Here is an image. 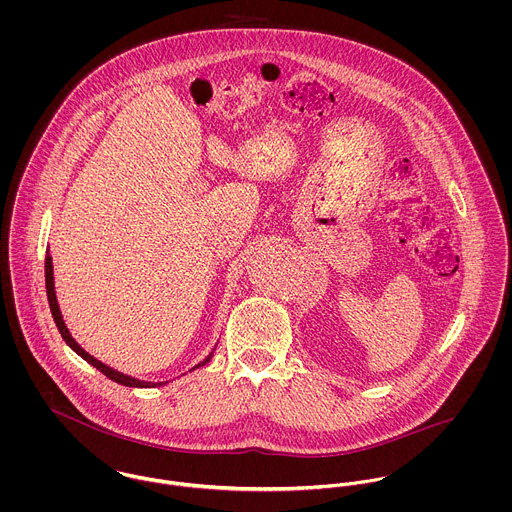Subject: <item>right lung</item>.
<instances>
[{
  "mask_svg": "<svg viewBox=\"0 0 512 512\" xmlns=\"http://www.w3.org/2000/svg\"><path fill=\"white\" fill-rule=\"evenodd\" d=\"M45 286H47V299H49V307H51L53 319H55V323H57V329H59L61 337L65 339V343L73 349L76 355H80L86 363L96 366V368H98L102 374H106L110 380H114V382H118V384H124V386H132V388H153V386H163V384H165V382H146V380H138V378H132V376H128V374H122V372H118V370H114V368L100 363V361L94 359L92 355H88V353L74 341L73 337H71V333H69V329H67V325H65V321H63V315H61V309H59V303H57L55 282H53V260H51L49 254H47V258H45ZM211 357H213V353H211L203 363H199V365L195 366V368L207 365V363L211 361Z\"/></svg>",
  "mask_w": 512,
  "mask_h": 512,
  "instance_id": "add662e5",
  "label": "right lung"
}]
</instances>
